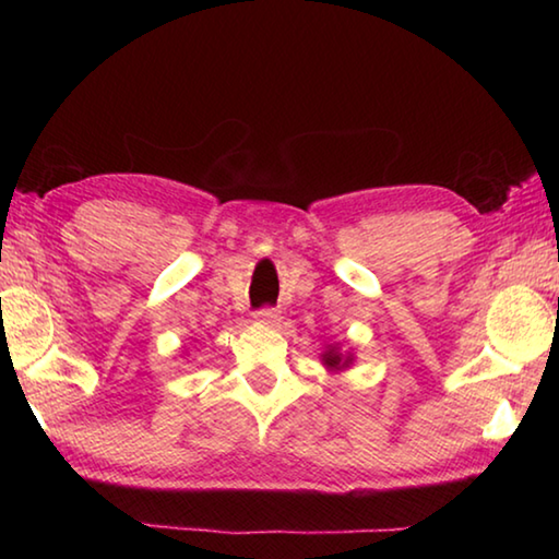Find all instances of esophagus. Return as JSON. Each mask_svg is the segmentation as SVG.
<instances>
[{
  "label": "esophagus",
  "mask_w": 559,
  "mask_h": 559,
  "mask_svg": "<svg viewBox=\"0 0 559 559\" xmlns=\"http://www.w3.org/2000/svg\"><path fill=\"white\" fill-rule=\"evenodd\" d=\"M257 320L261 325H276L278 323V310L271 308V306L261 308V310H257Z\"/></svg>",
  "instance_id": "34e87169"
}]
</instances>
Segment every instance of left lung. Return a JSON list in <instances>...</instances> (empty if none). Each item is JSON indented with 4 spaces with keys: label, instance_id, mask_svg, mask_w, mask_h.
I'll return each mask as SVG.
<instances>
[{
    "label": "left lung",
    "instance_id": "obj_1",
    "mask_svg": "<svg viewBox=\"0 0 559 559\" xmlns=\"http://www.w3.org/2000/svg\"><path fill=\"white\" fill-rule=\"evenodd\" d=\"M323 359H325L328 367H340V365H343V357H340V355L335 353V349H330V353H325ZM345 365H347V359H345ZM345 365H343V367H345Z\"/></svg>",
    "mask_w": 559,
    "mask_h": 559
}]
</instances>
